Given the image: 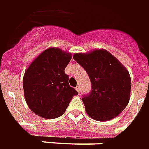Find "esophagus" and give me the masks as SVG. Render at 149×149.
<instances>
[{
	"instance_id": "34e87169",
	"label": "esophagus",
	"mask_w": 149,
	"mask_h": 149,
	"mask_svg": "<svg viewBox=\"0 0 149 149\" xmlns=\"http://www.w3.org/2000/svg\"><path fill=\"white\" fill-rule=\"evenodd\" d=\"M75 89H76V91L79 92V93H80V91H81V88H80V86H77L76 87H75Z\"/></svg>"
}]
</instances>
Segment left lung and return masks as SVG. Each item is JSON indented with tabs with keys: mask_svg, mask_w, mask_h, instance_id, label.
<instances>
[{
	"mask_svg": "<svg viewBox=\"0 0 149 149\" xmlns=\"http://www.w3.org/2000/svg\"><path fill=\"white\" fill-rule=\"evenodd\" d=\"M73 58L86 70L91 83V93L82 99L87 115L98 121L119 116L130 100L132 82L126 67L103 49L76 53Z\"/></svg>",
	"mask_w": 149,
	"mask_h": 149,
	"instance_id": "8db88e82",
	"label": "left lung"
}]
</instances>
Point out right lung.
<instances>
[{
	"label": "right lung",
	"instance_id": "1",
	"mask_svg": "<svg viewBox=\"0 0 149 149\" xmlns=\"http://www.w3.org/2000/svg\"><path fill=\"white\" fill-rule=\"evenodd\" d=\"M72 58L71 53L50 47L30 63L23 77L25 99L29 109L38 116L54 119L65 113L74 95L69 77L64 70Z\"/></svg>",
	"mask_w": 149,
	"mask_h": 149
}]
</instances>
